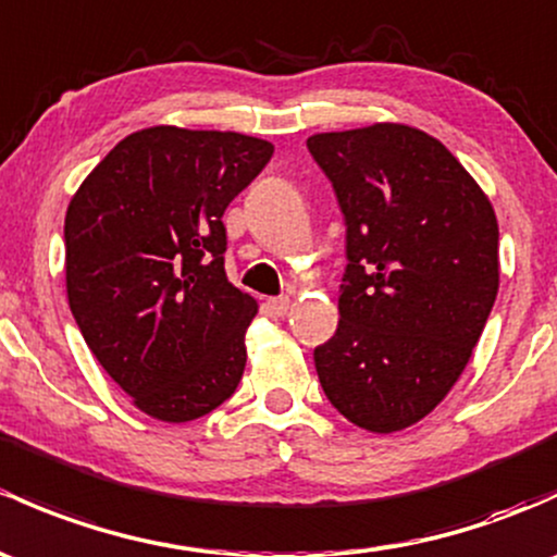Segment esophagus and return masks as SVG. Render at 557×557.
Here are the masks:
<instances>
[{"mask_svg": "<svg viewBox=\"0 0 557 557\" xmlns=\"http://www.w3.org/2000/svg\"><path fill=\"white\" fill-rule=\"evenodd\" d=\"M267 309L274 314V318H285L290 309V298L288 296H280V298H269Z\"/></svg>", "mask_w": 557, "mask_h": 557, "instance_id": "1", "label": "esophagus"}]
</instances>
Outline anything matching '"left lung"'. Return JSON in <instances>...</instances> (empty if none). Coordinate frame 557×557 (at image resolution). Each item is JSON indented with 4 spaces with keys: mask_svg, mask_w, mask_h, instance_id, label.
Returning <instances> with one entry per match:
<instances>
[{
    "mask_svg": "<svg viewBox=\"0 0 557 557\" xmlns=\"http://www.w3.org/2000/svg\"><path fill=\"white\" fill-rule=\"evenodd\" d=\"M347 221L336 333L314 349L327 400L376 435L417 424L459 382L499 290V224L437 138L376 122L307 138Z\"/></svg>",
    "mask_w": 557,
    "mask_h": 557,
    "instance_id": "obj_1",
    "label": "left lung"
}]
</instances>
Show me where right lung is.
<instances>
[{
	"instance_id": "right-lung-1",
	"label": "right lung",
	"mask_w": 557,
	"mask_h": 557,
	"mask_svg": "<svg viewBox=\"0 0 557 557\" xmlns=\"http://www.w3.org/2000/svg\"><path fill=\"white\" fill-rule=\"evenodd\" d=\"M274 146L157 125L92 168L63 224L66 296L103 371L157 421L200 419L237 389L253 296L224 272V215Z\"/></svg>"
}]
</instances>
